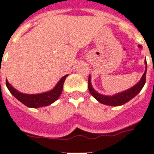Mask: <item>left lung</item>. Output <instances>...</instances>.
<instances>
[{
	"instance_id": "left-lung-1",
	"label": "left lung",
	"mask_w": 154,
	"mask_h": 154,
	"mask_svg": "<svg viewBox=\"0 0 154 154\" xmlns=\"http://www.w3.org/2000/svg\"><path fill=\"white\" fill-rule=\"evenodd\" d=\"M145 64H146V71L144 72V74L142 75V77L139 81L138 83H137L134 86H133L130 89H127L124 92H122V93H119V94H115V95H112V96H105V95L100 94L97 91H95L92 86L91 77L89 76V81H88V88H89L90 94L97 101H98L99 102L104 104V105H111V106H119V105H124L129 101H130L131 99L134 98L136 95H137L146 84V70H147L146 60H145Z\"/></svg>"
}]
</instances>
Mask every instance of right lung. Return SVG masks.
<instances>
[{"instance_id":"1","label":"right lung","mask_w":154,"mask_h":154,"mask_svg":"<svg viewBox=\"0 0 154 154\" xmlns=\"http://www.w3.org/2000/svg\"><path fill=\"white\" fill-rule=\"evenodd\" d=\"M68 76L65 75L62 78L57 82V84L56 85V86L53 88L52 90L49 92H45V93H42V94H22L20 92L17 91L8 82L6 79V86L8 88L11 94H13V96L15 97L17 99L18 101L23 103L24 105L28 106L29 108H39V107H44L53 104L58 99L61 94L63 89V84L65 81V78Z\"/></svg>"}]
</instances>
